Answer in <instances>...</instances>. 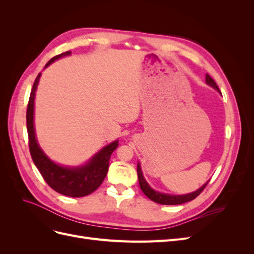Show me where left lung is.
Instances as JSON below:
<instances>
[{"instance_id":"8db88e82","label":"left lung","mask_w":254,"mask_h":254,"mask_svg":"<svg viewBox=\"0 0 254 254\" xmlns=\"http://www.w3.org/2000/svg\"><path fill=\"white\" fill-rule=\"evenodd\" d=\"M205 82H206V84H209V86H211L215 90H217L220 93V91L218 89V86L216 84V82L214 81V79L211 77L209 74L205 75ZM136 171H137V179H139L140 188H141L143 193L146 196H147L150 199V200L155 201L157 203H160V204L175 205V204H181V203L189 202L190 200H193V199H195L199 194H200L201 191L204 190V188L206 187V184L209 183V181H206L201 188H199L197 190L193 191V193L184 194V195H170V194L160 193V191L155 190L150 188V186L147 183V181H146L145 178H144L140 163H137V170Z\"/></svg>"}]
</instances>
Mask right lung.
<instances>
[{"mask_svg": "<svg viewBox=\"0 0 254 254\" xmlns=\"http://www.w3.org/2000/svg\"><path fill=\"white\" fill-rule=\"evenodd\" d=\"M71 52H65L53 57L45 67L49 66L54 61L63 58L64 56H70ZM41 73L38 74L34 82V86L30 92L29 101L26 111V123H27V133L30 156L35 165L39 170L43 179L49 186L56 190L57 193L68 197H83L87 196L99 188L106 178L108 173L109 160L112 152L119 146V140L105 146L99 150L94 157H92L86 164L80 166H64L59 165L52 161L44 151L40 148L36 139L35 126H34V104L36 90L39 83Z\"/></svg>", "mask_w": 254, "mask_h": 254, "instance_id": "add662e5", "label": "right lung"}]
</instances>
